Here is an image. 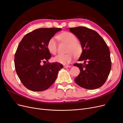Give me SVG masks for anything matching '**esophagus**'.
<instances>
[{
  "label": "esophagus",
  "instance_id": "1",
  "mask_svg": "<svg viewBox=\"0 0 123 123\" xmlns=\"http://www.w3.org/2000/svg\"><path fill=\"white\" fill-rule=\"evenodd\" d=\"M64 67L65 68H70L71 67V66H69V65H66V66H64Z\"/></svg>",
  "mask_w": 123,
  "mask_h": 123
}]
</instances>
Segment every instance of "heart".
Instances as JSON below:
<instances>
[{"instance_id": "heart-1", "label": "heart", "mask_w": 123, "mask_h": 123, "mask_svg": "<svg viewBox=\"0 0 123 123\" xmlns=\"http://www.w3.org/2000/svg\"><path fill=\"white\" fill-rule=\"evenodd\" d=\"M58 38L62 42L68 44L66 54H59L54 57L53 61L62 65L68 64L71 62L74 55L79 57L82 53L83 48L81 44L77 42V37L73 33L64 32L58 35ZM47 48L50 53L55 54L57 52V42L54 37H52L47 43Z\"/></svg>"}]
</instances>
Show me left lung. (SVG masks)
Segmentation results:
<instances>
[{
  "mask_svg": "<svg viewBox=\"0 0 123 123\" xmlns=\"http://www.w3.org/2000/svg\"><path fill=\"white\" fill-rule=\"evenodd\" d=\"M82 46L83 52L79 61L87 64H74L80 72L74 80L80 87L87 89L98 88L105 83L111 68L110 53L105 40L98 33L85 27L69 28Z\"/></svg>",
  "mask_w": 123,
  "mask_h": 123,
  "instance_id": "8db88e82",
  "label": "left lung"
}]
</instances>
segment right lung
<instances>
[{"mask_svg":"<svg viewBox=\"0 0 123 123\" xmlns=\"http://www.w3.org/2000/svg\"><path fill=\"white\" fill-rule=\"evenodd\" d=\"M61 28H39L26 34L18 45L15 54V67L20 81L33 91L47 90L56 79L63 66L58 62L43 65L51 55L47 48L49 39Z\"/></svg>","mask_w":123,"mask_h":123,"instance_id":"right-lung-1","label":"right lung"}]
</instances>
